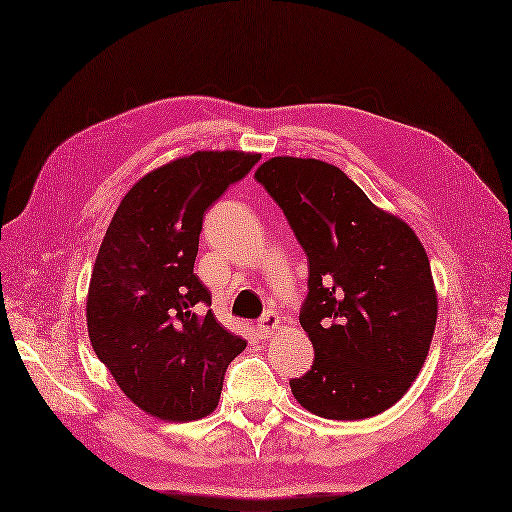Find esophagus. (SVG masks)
Here are the masks:
<instances>
[{
  "label": "esophagus",
  "mask_w": 512,
  "mask_h": 512,
  "mask_svg": "<svg viewBox=\"0 0 512 512\" xmlns=\"http://www.w3.org/2000/svg\"><path fill=\"white\" fill-rule=\"evenodd\" d=\"M278 327H280V318H278L276 312H266V314H263L259 318V325H257V329H259V333L263 337H270Z\"/></svg>",
  "instance_id": "esophagus-1"
}]
</instances>
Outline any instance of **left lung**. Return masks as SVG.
Instances as JSON below:
<instances>
[{
	"label": "left lung",
	"instance_id": "left-lung-1",
	"mask_svg": "<svg viewBox=\"0 0 512 512\" xmlns=\"http://www.w3.org/2000/svg\"><path fill=\"white\" fill-rule=\"evenodd\" d=\"M255 179L282 208L310 263L299 323L314 363L289 382L297 403L327 420L386 411L418 377L437 325L422 242L323 160L278 156Z\"/></svg>",
	"mask_w": 512,
	"mask_h": 512
}]
</instances>
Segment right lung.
<instances>
[{"mask_svg": "<svg viewBox=\"0 0 512 512\" xmlns=\"http://www.w3.org/2000/svg\"><path fill=\"white\" fill-rule=\"evenodd\" d=\"M196 151L151 170L113 215L88 287V337L128 399L168 422L215 411L225 369L246 348L217 323L194 274L202 219L259 162Z\"/></svg>", "mask_w": 512, "mask_h": 512, "instance_id": "1", "label": "right lung"}]
</instances>
